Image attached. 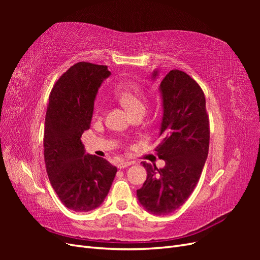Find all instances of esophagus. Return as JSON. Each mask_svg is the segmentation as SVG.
<instances>
[{
	"label": "esophagus",
	"mask_w": 260,
	"mask_h": 260,
	"mask_svg": "<svg viewBox=\"0 0 260 260\" xmlns=\"http://www.w3.org/2000/svg\"><path fill=\"white\" fill-rule=\"evenodd\" d=\"M133 162L132 161H128V160H122L120 161L119 164H118V168L119 169H122V168H127L128 166H130V165H132Z\"/></svg>",
	"instance_id": "esophagus-1"
}]
</instances>
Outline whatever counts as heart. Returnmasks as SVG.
<instances>
[{
	"label": "heart",
	"instance_id": "obj_1",
	"mask_svg": "<svg viewBox=\"0 0 260 260\" xmlns=\"http://www.w3.org/2000/svg\"><path fill=\"white\" fill-rule=\"evenodd\" d=\"M115 95L132 114L138 111H142V109L145 111L144 92L138 84L133 82H123L116 88ZM101 111L102 105L98 104L95 109H94V113H95V115H99Z\"/></svg>",
	"mask_w": 260,
	"mask_h": 260
}]
</instances>
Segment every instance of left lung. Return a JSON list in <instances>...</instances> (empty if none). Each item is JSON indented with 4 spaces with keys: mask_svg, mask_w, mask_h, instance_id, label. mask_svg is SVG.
<instances>
[{
    "mask_svg": "<svg viewBox=\"0 0 260 260\" xmlns=\"http://www.w3.org/2000/svg\"><path fill=\"white\" fill-rule=\"evenodd\" d=\"M151 77L158 79V70ZM159 93L162 117L156 151L166 165L158 169L142 161L147 178L137 196L145 210L165 216L182 206L199 182L208 155L209 120L203 90L184 72H169Z\"/></svg>",
    "mask_w": 260,
    "mask_h": 260,
    "instance_id": "left-lung-1",
    "label": "left lung"
}]
</instances>
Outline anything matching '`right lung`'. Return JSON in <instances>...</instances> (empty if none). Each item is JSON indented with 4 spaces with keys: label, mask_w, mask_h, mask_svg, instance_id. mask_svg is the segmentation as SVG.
Masks as SVG:
<instances>
[{
    "label": "right lung",
    "mask_w": 260,
    "mask_h": 260,
    "mask_svg": "<svg viewBox=\"0 0 260 260\" xmlns=\"http://www.w3.org/2000/svg\"><path fill=\"white\" fill-rule=\"evenodd\" d=\"M107 66L80 61L55 83L44 128V160L51 185L61 203L77 212L90 211L104 202L117 168L85 153L81 136L91 125L94 101Z\"/></svg>",
    "instance_id": "right-lung-1"
}]
</instances>
